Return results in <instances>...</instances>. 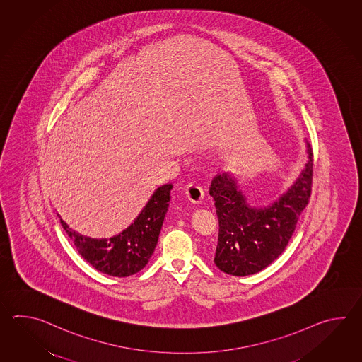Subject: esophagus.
<instances>
[{
    "instance_id": "1",
    "label": "esophagus",
    "mask_w": 362,
    "mask_h": 362,
    "mask_svg": "<svg viewBox=\"0 0 362 362\" xmlns=\"http://www.w3.org/2000/svg\"><path fill=\"white\" fill-rule=\"evenodd\" d=\"M185 195L192 203H198L204 197L202 187H200L199 185L195 184V182H192V184H189L185 187Z\"/></svg>"
}]
</instances>
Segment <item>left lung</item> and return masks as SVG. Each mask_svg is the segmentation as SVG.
I'll list each match as a JSON object with an SVG mask.
<instances>
[{"mask_svg": "<svg viewBox=\"0 0 362 362\" xmlns=\"http://www.w3.org/2000/svg\"><path fill=\"white\" fill-rule=\"evenodd\" d=\"M296 182L269 207H251L231 176L217 175L209 187L218 217L216 267L245 277L267 268L285 251L312 192L313 154Z\"/></svg>", "mask_w": 362, "mask_h": 362, "instance_id": "1", "label": "left lung"}]
</instances>
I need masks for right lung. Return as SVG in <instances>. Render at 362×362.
<instances>
[{"instance_id":"add662e5","label":"right lung","mask_w":362,"mask_h":362,"mask_svg":"<svg viewBox=\"0 0 362 362\" xmlns=\"http://www.w3.org/2000/svg\"><path fill=\"white\" fill-rule=\"evenodd\" d=\"M172 187V184L158 187L134 223L112 238L84 237L72 230L63 220L62 226L78 254L93 268L112 277L133 276L146 267L154 252L164 216L170 206Z\"/></svg>"}]
</instances>
